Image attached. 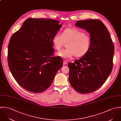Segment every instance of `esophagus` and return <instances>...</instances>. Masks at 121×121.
<instances>
[{
    "label": "esophagus",
    "instance_id": "obj_1",
    "mask_svg": "<svg viewBox=\"0 0 121 121\" xmlns=\"http://www.w3.org/2000/svg\"><path fill=\"white\" fill-rule=\"evenodd\" d=\"M67 64V62L66 61V60H64L63 61V64L64 65H66Z\"/></svg>",
    "mask_w": 121,
    "mask_h": 121
}]
</instances>
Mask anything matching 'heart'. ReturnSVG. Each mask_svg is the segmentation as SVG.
Returning a JSON list of instances; mask_svg holds the SVG:
<instances>
[{"instance_id": "heart-1", "label": "heart", "mask_w": 121, "mask_h": 121, "mask_svg": "<svg viewBox=\"0 0 121 121\" xmlns=\"http://www.w3.org/2000/svg\"><path fill=\"white\" fill-rule=\"evenodd\" d=\"M52 43L54 48L60 50L67 43L66 47L56 53V55L69 59L76 55L81 57L86 55L91 46L90 37L78 29H66L63 33H57L53 37Z\"/></svg>"}]
</instances>
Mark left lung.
Returning a JSON list of instances; mask_svg holds the SVG:
<instances>
[{
  "mask_svg": "<svg viewBox=\"0 0 121 121\" xmlns=\"http://www.w3.org/2000/svg\"><path fill=\"white\" fill-rule=\"evenodd\" d=\"M75 26L90 34L91 46L88 52L68 64L69 82L81 94H88L99 89L111 73L114 45L110 34L99 20L78 21Z\"/></svg>",
  "mask_w": 121,
  "mask_h": 121,
  "instance_id": "obj_1",
  "label": "left lung"
}]
</instances>
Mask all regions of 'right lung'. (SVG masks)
<instances>
[{
	"mask_svg": "<svg viewBox=\"0 0 121 121\" xmlns=\"http://www.w3.org/2000/svg\"><path fill=\"white\" fill-rule=\"evenodd\" d=\"M62 25L52 19L29 18L11 36L8 47L10 70L25 90L40 93L52 84L62 67L61 57H52V40Z\"/></svg>",
	"mask_w": 121,
	"mask_h": 121,
	"instance_id": "obj_1",
	"label": "right lung"
}]
</instances>
